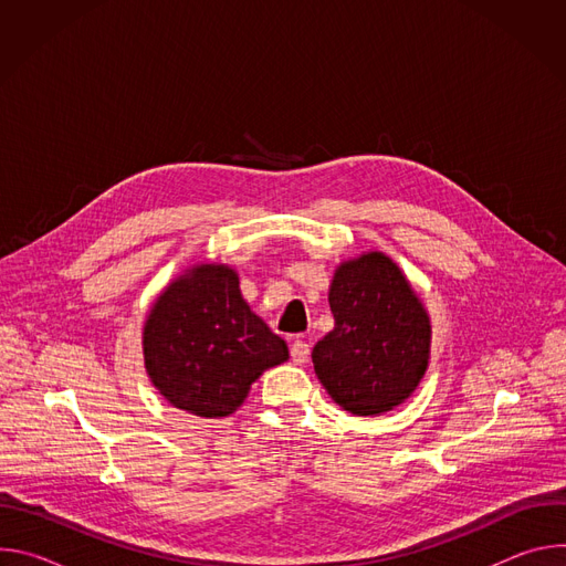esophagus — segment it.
<instances>
[{"instance_id":"1","label":"esophagus","mask_w":566,"mask_h":566,"mask_svg":"<svg viewBox=\"0 0 566 566\" xmlns=\"http://www.w3.org/2000/svg\"><path fill=\"white\" fill-rule=\"evenodd\" d=\"M308 354H311L308 343H304V340H293L291 343V358H293L295 365H304L308 360Z\"/></svg>"}]
</instances>
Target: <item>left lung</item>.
<instances>
[{
	"mask_svg": "<svg viewBox=\"0 0 566 566\" xmlns=\"http://www.w3.org/2000/svg\"><path fill=\"white\" fill-rule=\"evenodd\" d=\"M329 306L336 325L311 354L329 396L358 417L406 400L430 358V317L406 275L382 253L345 262Z\"/></svg>",
	"mask_w": 566,
	"mask_h": 566,
	"instance_id": "left-lung-1",
	"label": "left lung"
}]
</instances>
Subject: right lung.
<instances>
[{
	"label": "right lung",
	"mask_w": 566,
	"mask_h": 566,
	"mask_svg": "<svg viewBox=\"0 0 566 566\" xmlns=\"http://www.w3.org/2000/svg\"><path fill=\"white\" fill-rule=\"evenodd\" d=\"M143 354L154 387L206 419L232 415L251 382L289 358L286 343L241 297L237 273L217 264L195 266L160 293Z\"/></svg>",
	"instance_id": "obj_1"
}]
</instances>
